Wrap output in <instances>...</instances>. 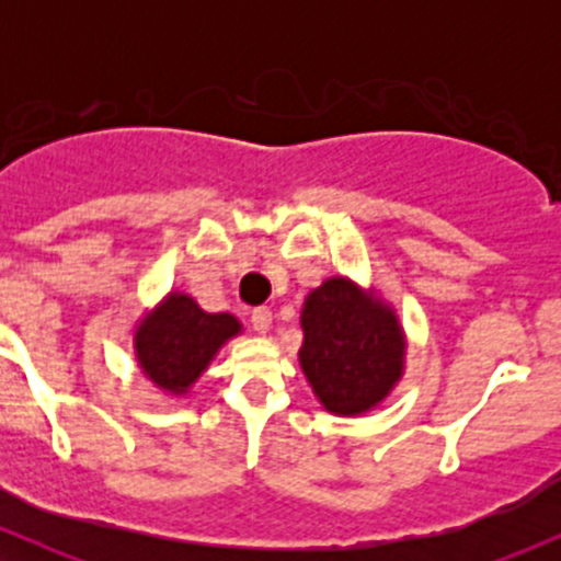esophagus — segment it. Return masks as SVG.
<instances>
[{
  "label": "esophagus",
  "instance_id": "34e87169",
  "mask_svg": "<svg viewBox=\"0 0 561 561\" xmlns=\"http://www.w3.org/2000/svg\"><path fill=\"white\" fill-rule=\"evenodd\" d=\"M250 324H253L255 332H268V327H272V311H268L266 306H259L253 308V313H250Z\"/></svg>",
  "mask_w": 561,
  "mask_h": 561
}]
</instances>
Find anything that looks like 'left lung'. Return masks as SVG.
<instances>
[{
    "mask_svg": "<svg viewBox=\"0 0 561 561\" xmlns=\"http://www.w3.org/2000/svg\"><path fill=\"white\" fill-rule=\"evenodd\" d=\"M300 327V369L330 414H366L401 382L405 334L375 289L330 276L308 293Z\"/></svg>",
    "mask_w": 561,
    "mask_h": 561,
    "instance_id": "obj_1",
    "label": "left lung"
}]
</instances>
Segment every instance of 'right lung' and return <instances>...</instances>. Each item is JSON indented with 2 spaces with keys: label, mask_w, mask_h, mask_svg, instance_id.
Returning a JSON list of instances; mask_svg holds the SVG:
<instances>
[{
  "label": "right lung",
  "mask_w": 561,
  "mask_h": 561,
  "mask_svg": "<svg viewBox=\"0 0 561 561\" xmlns=\"http://www.w3.org/2000/svg\"><path fill=\"white\" fill-rule=\"evenodd\" d=\"M242 332L231 313H208L186 293H169L134 330L141 375L171 396H186L216 353Z\"/></svg>",
  "instance_id": "right-lung-1"
}]
</instances>
